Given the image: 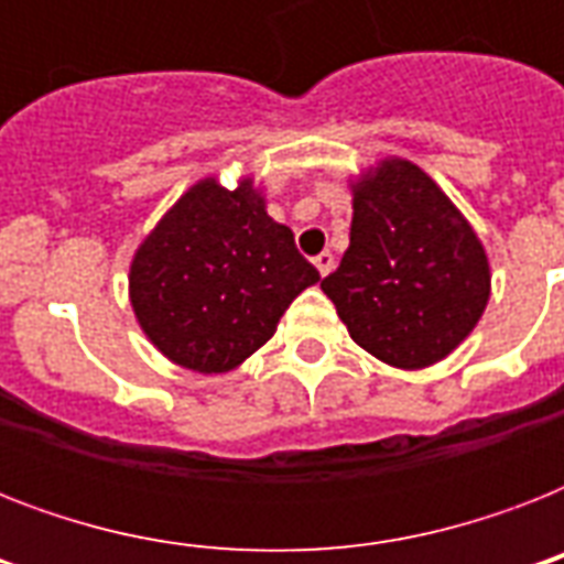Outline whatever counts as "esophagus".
Returning a JSON list of instances; mask_svg holds the SVG:
<instances>
[{
	"mask_svg": "<svg viewBox=\"0 0 564 564\" xmlns=\"http://www.w3.org/2000/svg\"><path fill=\"white\" fill-rule=\"evenodd\" d=\"M313 263H316L318 274H327L334 269V254H330V251H322V254L313 257Z\"/></svg>",
	"mask_w": 564,
	"mask_h": 564,
	"instance_id": "esophagus-1",
	"label": "esophagus"
}]
</instances>
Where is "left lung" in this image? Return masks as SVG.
Masks as SVG:
<instances>
[{
	"mask_svg": "<svg viewBox=\"0 0 564 564\" xmlns=\"http://www.w3.org/2000/svg\"><path fill=\"white\" fill-rule=\"evenodd\" d=\"M489 283L486 251L451 198L410 161H383L354 187L351 246L322 290L360 348L424 369L471 334Z\"/></svg>",
	"mask_w": 564,
	"mask_h": 564,
	"instance_id": "obj_1",
	"label": "left lung"
}]
</instances>
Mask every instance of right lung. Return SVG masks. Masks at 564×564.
Listing matches in <instances>:
<instances>
[{
  "label": "right lung",
  "instance_id": "add662e5",
  "mask_svg": "<svg viewBox=\"0 0 564 564\" xmlns=\"http://www.w3.org/2000/svg\"><path fill=\"white\" fill-rule=\"evenodd\" d=\"M318 281L286 225L251 181L195 184L145 237L131 263V304L172 362L219 375L251 357L278 318Z\"/></svg>",
  "mask_w": 564,
  "mask_h": 564
}]
</instances>
